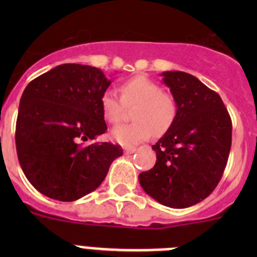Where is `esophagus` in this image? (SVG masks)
Masks as SVG:
<instances>
[{"instance_id":"1","label":"esophagus","mask_w":257,"mask_h":257,"mask_svg":"<svg viewBox=\"0 0 257 257\" xmlns=\"http://www.w3.org/2000/svg\"><path fill=\"white\" fill-rule=\"evenodd\" d=\"M136 148H133V147H126V148H124V153H125V154H133L134 152H136Z\"/></svg>"}]
</instances>
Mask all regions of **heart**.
Returning <instances> with one entry per match:
<instances>
[{
	"label": "heart",
	"instance_id": "b5f03b06",
	"mask_svg": "<svg viewBox=\"0 0 257 257\" xmlns=\"http://www.w3.org/2000/svg\"><path fill=\"white\" fill-rule=\"evenodd\" d=\"M120 100L112 90H105L99 99L103 118L116 124L123 118L124 107L133 108V123L118 125L112 131V138L121 145H136L147 141L154 134L162 137L175 123L178 102L172 93L163 90L154 80L137 76L121 83L119 87Z\"/></svg>",
	"mask_w": 257,
	"mask_h": 257
}]
</instances>
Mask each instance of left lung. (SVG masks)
<instances>
[{"mask_svg":"<svg viewBox=\"0 0 257 257\" xmlns=\"http://www.w3.org/2000/svg\"><path fill=\"white\" fill-rule=\"evenodd\" d=\"M178 102L172 128L153 145L155 165L139 174L148 195L169 208L184 209L208 198L224 174L232 124L216 92L185 72L162 73Z\"/></svg>","mask_w":257,"mask_h":257,"instance_id":"8db88e82","label":"left lung"}]
</instances>
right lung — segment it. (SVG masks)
Returning a JSON list of instances; mask_svg holds the SVG:
<instances>
[{
	"label": "right lung",
	"mask_w": 257,
	"mask_h": 257,
	"mask_svg": "<svg viewBox=\"0 0 257 257\" xmlns=\"http://www.w3.org/2000/svg\"><path fill=\"white\" fill-rule=\"evenodd\" d=\"M100 69L67 63L28 83L16 121L18 162L40 193L74 201L92 193L123 155L112 143L84 144L107 132L100 95L109 87Z\"/></svg>",
	"instance_id": "add662e5"
}]
</instances>
